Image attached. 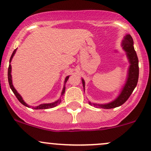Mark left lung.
Wrapping results in <instances>:
<instances>
[{
    "label": "left lung",
    "instance_id": "left-lung-1",
    "mask_svg": "<svg viewBox=\"0 0 151 151\" xmlns=\"http://www.w3.org/2000/svg\"><path fill=\"white\" fill-rule=\"evenodd\" d=\"M121 46L123 50L126 53V56L127 59H128V62L130 63V66H129L128 71H127L126 82H125V84H124L123 87L120 91V93L119 94V95L117 96L115 100L109 102V103L97 104L89 102V105L103 109H112L119 107L126 102L127 99L131 95L134 89L136 87L139 76L138 59H137V54L135 52V49H134L133 39L130 34L125 35L124 39L122 41ZM82 84H83L84 92L85 82H84L83 79H82Z\"/></svg>",
    "mask_w": 151,
    "mask_h": 151
}]
</instances>
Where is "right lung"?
<instances>
[{
	"instance_id": "right-lung-1",
	"label": "right lung",
	"mask_w": 151,
	"mask_h": 151,
	"mask_svg": "<svg viewBox=\"0 0 151 151\" xmlns=\"http://www.w3.org/2000/svg\"><path fill=\"white\" fill-rule=\"evenodd\" d=\"M17 50V49H16L14 51V52H13L12 55H11V59H10V64H9V67H8V83H9V85H10V87H11V90L13 91V92H14L15 95H16V97H17V99L19 100V101L20 102H21L22 105H24V106H26V107H32V109H34V110H43V109H49V108H52V107H56V106L59 105V104H60L61 102V97L59 99V100L55 101V102H51V103H46V104H41V105H38V106H36V107H32V106H30L28 105V104H26V102H24V100H23L22 97L21 96V94H20L19 92L16 91V89L14 88V85H13V82H12V76H11V60H12L13 57H14V54H16V51ZM69 76H67V77L65 78V80H64V87H63V89H62V97L63 95H64V92H65V84L67 83L68 79H69Z\"/></svg>"
}]
</instances>
